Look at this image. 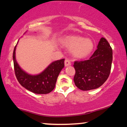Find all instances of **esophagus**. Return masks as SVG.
Wrapping results in <instances>:
<instances>
[{"label":"esophagus","mask_w":127,"mask_h":127,"mask_svg":"<svg viewBox=\"0 0 127 127\" xmlns=\"http://www.w3.org/2000/svg\"><path fill=\"white\" fill-rule=\"evenodd\" d=\"M64 64H65V66L67 67V66H68V65H71V62H70V60H69V59H65V62H64Z\"/></svg>","instance_id":"esophagus-1"}]
</instances>
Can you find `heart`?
I'll list each match as a JSON object with an SVG mask.
<instances>
[{"instance_id": "heart-1", "label": "heart", "mask_w": 127, "mask_h": 127, "mask_svg": "<svg viewBox=\"0 0 127 127\" xmlns=\"http://www.w3.org/2000/svg\"><path fill=\"white\" fill-rule=\"evenodd\" d=\"M61 43L67 48L72 49V55L79 59L88 57L94 49V43L92 40L77 35L64 37L61 39Z\"/></svg>"}]
</instances>
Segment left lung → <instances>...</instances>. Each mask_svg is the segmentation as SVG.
Listing matches in <instances>:
<instances>
[{"label":"left lung","instance_id":"left-lung-1","mask_svg":"<svg viewBox=\"0 0 127 127\" xmlns=\"http://www.w3.org/2000/svg\"><path fill=\"white\" fill-rule=\"evenodd\" d=\"M97 49L89 60L75 61L74 67L75 85L82 91H89L102 86L110 73L113 50L105 38H102Z\"/></svg>","mask_w":127,"mask_h":127}]
</instances>
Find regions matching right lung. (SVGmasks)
<instances>
[{
  "label": "right lung",
  "mask_w": 127,
  "mask_h": 127,
  "mask_svg": "<svg viewBox=\"0 0 127 127\" xmlns=\"http://www.w3.org/2000/svg\"><path fill=\"white\" fill-rule=\"evenodd\" d=\"M16 48L13 54L15 75L18 82L27 90L36 94H47L52 92L55 87L57 77L64 66V59L52 62L41 73L32 75L20 68L16 60Z\"/></svg>",
  "instance_id": "obj_1"
}]
</instances>
